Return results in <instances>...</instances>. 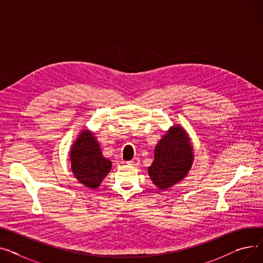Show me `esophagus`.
Returning a JSON list of instances; mask_svg holds the SVG:
<instances>
[{
    "instance_id": "34e87169",
    "label": "esophagus",
    "mask_w": 263,
    "mask_h": 263,
    "mask_svg": "<svg viewBox=\"0 0 263 263\" xmlns=\"http://www.w3.org/2000/svg\"><path fill=\"white\" fill-rule=\"evenodd\" d=\"M139 163H140V159H139L138 157H135V158H133L132 160L127 161V164H128V165H132V166H137Z\"/></svg>"
}]
</instances>
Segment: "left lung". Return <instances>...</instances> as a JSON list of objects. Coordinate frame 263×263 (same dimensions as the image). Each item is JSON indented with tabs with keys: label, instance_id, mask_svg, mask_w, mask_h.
I'll list each match as a JSON object with an SVG mask.
<instances>
[{
	"label": "left lung",
	"instance_id": "8db88e82",
	"mask_svg": "<svg viewBox=\"0 0 263 263\" xmlns=\"http://www.w3.org/2000/svg\"><path fill=\"white\" fill-rule=\"evenodd\" d=\"M194 159L193 146L187 132L173 125L160 139L154 152V161L148 166V175L160 190L173 187L190 171Z\"/></svg>",
	"mask_w": 263,
	"mask_h": 263
}]
</instances>
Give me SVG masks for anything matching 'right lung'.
<instances>
[{"label": "right lung", "instance_id": "obj_1", "mask_svg": "<svg viewBox=\"0 0 263 263\" xmlns=\"http://www.w3.org/2000/svg\"><path fill=\"white\" fill-rule=\"evenodd\" d=\"M71 170L75 178L90 189L100 187L112 163L103 156L100 143L89 129L81 132L70 149Z\"/></svg>", "mask_w": 263, "mask_h": 263}]
</instances>
